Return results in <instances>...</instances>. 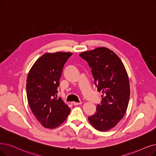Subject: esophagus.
<instances>
[{"instance_id":"obj_1","label":"esophagus","mask_w":156,"mask_h":156,"mask_svg":"<svg viewBox=\"0 0 156 156\" xmlns=\"http://www.w3.org/2000/svg\"><path fill=\"white\" fill-rule=\"evenodd\" d=\"M72 104H73V105L77 106V105H81V104H82V102H79V103H78V102H73V103H72Z\"/></svg>"}]
</instances>
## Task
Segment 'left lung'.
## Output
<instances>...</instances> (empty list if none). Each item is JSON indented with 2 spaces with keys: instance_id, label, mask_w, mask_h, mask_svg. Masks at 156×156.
I'll list each match as a JSON object with an SVG mask.
<instances>
[{
  "instance_id": "8db88e82",
  "label": "left lung",
  "mask_w": 156,
  "mask_h": 156,
  "mask_svg": "<svg viewBox=\"0 0 156 156\" xmlns=\"http://www.w3.org/2000/svg\"><path fill=\"white\" fill-rule=\"evenodd\" d=\"M80 56L88 62L94 83L103 93L101 105L88 119L97 130L108 131L119 122L127 110L130 87L126 70L116 54L105 47L81 53Z\"/></svg>"
}]
</instances>
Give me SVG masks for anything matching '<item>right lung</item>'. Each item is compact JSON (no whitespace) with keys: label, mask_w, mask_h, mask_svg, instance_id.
<instances>
[{"label":"right lung","mask_w":156,"mask_h":156,"mask_svg":"<svg viewBox=\"0 0 156 156\" xmlns=\"http://www.w3.org/2000/svg\"><path fill=\"white\" fill-rule=\"evenodd\" d=\"M72 55L67 52L45 53L29 73L26 83L28 103L33 114L44 127H58L71 112L62 99L55 96L63 67Z\"/></svg>","instance_id":"right-lung-1"}]
</instances>
